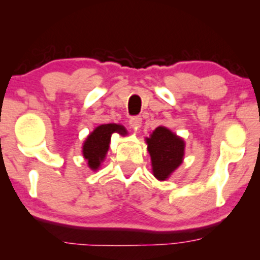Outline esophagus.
<instances>
[{"label":"esophagus","mask_w":260,"mask_h":260,"mask_svg":"<svg viewBox=\"0 0 260 260\" xmlns=\"http://www.w3.org/2000/svg\"><path fill=\"white\" fill-rule=\"evenodd\" d=\"M129 124L131 127L134 128V129H138V128L142 126V118L139 117V116H134L129 120Z\"/></svg>","instance_id":"34e87169"}]
</instances>
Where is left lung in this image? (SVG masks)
Returning <instances> with one entry per match:
<instances>
[{
  "instance_id": "1",
  "label": "left lung",
  "mask_w": 260,
  "mask_h": 260,
  "mask_svg": "<svg viewBox=\"0 0 260 260\" xmlns=\"http://www.w3.org/2000/svg\"><path fill=\"white\" fill-rule=\"evenodd\" d=\"M145 140L153 175L159 181L168 180L183 161L184 140L164 126L157 127Z\"/></svg>"
}]
</instances>
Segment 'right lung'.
I'll return each mask as SVG.
<instances>
[{"instance_id": "1", "label": "right lung", "mask_w": 260, "mask_h": 260, "mask_svg": "<svg viewBox=\"0 0 260 260\" xmlns=\"http://www.w3.org/2000/svg\"><path fill=\"white\" fill-rule=\"evenodd\" d=\"M112 133L126 136L127 131L121 124L107 123L98 126L86 137L84 144H83V156L92 171H96L105 159L107 150L110 148Z\"/></svg>"}]
</instances>
